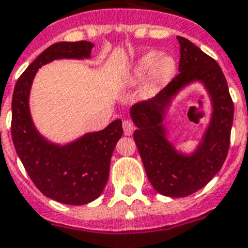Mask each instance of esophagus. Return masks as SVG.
Listing matches in <instances>:
<instances>
[{
    "label": "esophagus",
    "instance_id": "1",
    "mask_svg": "<svg viewBox=\"0 0 248 248\" xmlns=\"http://www.w3.org/2000/svg\"><path fill=\"white\" fill-rule=\"evenodd\" d=\"M122 127H124V135H127V136H130V135L134 132V128H135L134 124L128 120H124V122H122Z\"/></svg>",
    "mask_w": 248,
    "mask_h": 248
}]
</instances>
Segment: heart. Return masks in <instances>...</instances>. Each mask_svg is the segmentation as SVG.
<instances>
[{"label": "heart", "instance_id": "b5f03b06", "mask_svg": "<svg viewBox=\"0 0 248 248\" xmlns=\"http://www.w3.org/2000/svg\"><path fill=\"white\" fill-rule=\"evenodd\" d=\"M177 67V60L172 53L148 51L134 62L126 78L131 82H140L148 78L149 86L153 90H159L172 81Z\"/></svg>", "mask_w": 248, "mask_h": 248}]
</instances>
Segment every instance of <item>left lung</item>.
Instances as JSON below:
<instances>
[{"label":"left lung","mask_w":248,"mask_h":248,"mask_svg":"<svg viewBox=\"0 0 248 248\" xmlns=\"http://www.w3.org/2000/svg\"><path fill=\"white\" fill-rule=\"evenodd\" d=\"M177 40L181 47L180 74L153 99L131 107L130 116L138 127L134 140L154 190L168 197H186L201 190L222 170L234 108L217 61L186 38L177 37ZM192 83H200L208 93L212 110L201 141L187 153L169 139L165 120L174 99Z\"/></svg>","instance_id":"left-lung-1"}]
</instances>
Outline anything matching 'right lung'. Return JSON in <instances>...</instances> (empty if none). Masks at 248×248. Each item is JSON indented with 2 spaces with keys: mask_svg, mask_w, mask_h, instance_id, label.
<instances>
[{
  "mask_svg": "<svg viewBox=\"0 0 248 248\" xmlns=\"http://www.w3.org/2000/svg\"><path fill=\"white\" fill-rule=\"evenodd\" d=\"M94 44L60 42L34 60L16 82L13 95L11 136L20 160L38 190L66 205H85L102 195L109 177L110 158L122 138V122L86 132L58 144L40 134L30 112V90L42 66L56 60H89Z\"/></svg>",
  "mask_w": 248,
  "mask_h": 248,
  "instance_id": "add662e5",
  "label": "right lung"
}]
</instances>
